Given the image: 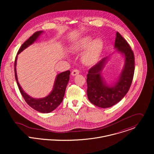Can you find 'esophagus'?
<instances>
[{
  "instance_id": "esophagus-1",
  "label": "esophagus",
  "mask_w": 154,
  "mask_h": 154,
  "mask_svg": "<svg viewBox=\"0 0 154 154\" xmlns=\"http://www.w3.org/2000/svg\"><path fill=\"white\" fill-rule=\"evenodd\" d=\"M79 73V70H78V69H74V70H73L72 71L71 75H72V76H76V75H78Z\"/></svg>"
}]
</instances>
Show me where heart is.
<instances>
[{"label": "heart", "instance_id": "1", "mask_svg": "<svg viewBox=\"0 0 154 154\" xmlns=\"http://www.w3.org/2000/svg\"><path fill=\"white\" fill-rule=\"evenodd\" d=\"M90 37H86L81 39L72 47L74 52H80L86 48L84 52L82 60L87 65L94 64L98 60L102 51L103 43L101 39L96 38L91 42Z\"/></svg>", "mask_w": 154, "mask_h": 154}]
</instances>
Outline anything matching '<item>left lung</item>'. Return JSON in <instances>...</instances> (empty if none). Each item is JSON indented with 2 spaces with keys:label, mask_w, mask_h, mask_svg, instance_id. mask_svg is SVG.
<instances>
[{
  "label": "left lung",
  "mask_w": 154,
  "mask_h": 154,
  "mask_svg": "<svg viewBox=\"0 0 154 154\" xmlns=\"http://www.w3.org/2000/svg\"><path fill=\"white\" fill-rule=\"evenodd\" d=\"M115 48L125 56V65L120 76L114 85L109 86L101 75L107 58H103L88 71L87 96L89 101L101 108H109L118 103L126 95L132 84L134 72V56L131 46L118 32Z\"/></svg>",
  "instance_id": "8db88e82"
}]
</instances>
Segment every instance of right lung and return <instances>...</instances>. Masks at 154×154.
Wrapping results in <instances>:
<instances>
[{"instance_id":"obj_1","label":"right lung","mask_w":154,"mask_h":154,"mask_svg":"<svg viewBox=\"0 0 154 154\" xmlns=\"http://www.w3.org/2000/svg\"><path fill=\"white\" fill-rule=\"evenodd\" d=\"M43 31H37L35 32L31 36L26 42H25L21 47L20 48L17 54H19L21 52L25 49L26 47L29 46L30 45L34 43L36 40L38 38L39 35L42 33ZM17 56L15 57V79L17 82L18 87L20 91V92L24 98L26 103L33 109L37 110L40 112L43 113H48L51 111L55 110L62 102L66 86L69 81V75L70 72L69 70H67L65 72H62L58 74L56 76L53 89L51 93L47 95V97L43 98H34L29 96L27 94H26L22 89L20 86L17 78V70H16V65H17Z\"/></svg>"}]
</instances>
